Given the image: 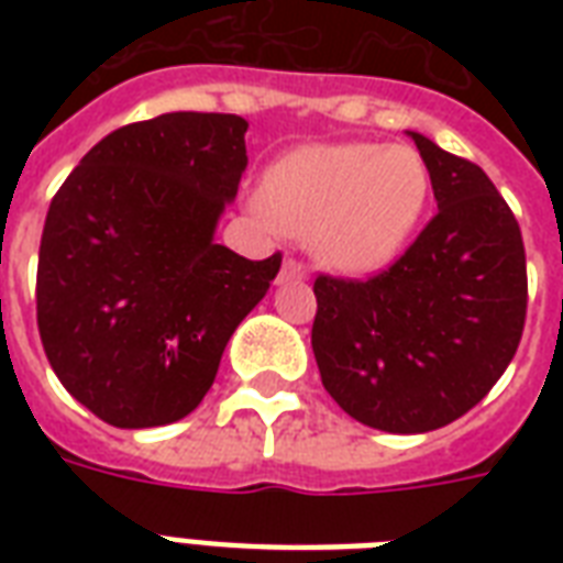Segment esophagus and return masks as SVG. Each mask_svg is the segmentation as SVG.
I'll return each mask as SVG.
<instances>
[{
  "label": "esophagus",
  "mask_w": 563,
  "mask_h": 563,
  "mask_svg": "<svg viewBox=\"0 0 563 563\" xmlns=\"http://www.w3.org/2000/svg\"><path fill=\"white\" fill-rule=\"evenodd\" d=\"M291 280H307V265L298 260H283V268L277 274V283H291Z\"/></svg>",
  "instance_id": "obj_1"
}]
</instances>
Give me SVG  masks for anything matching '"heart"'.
Returning <instances> with one entry per match:
<instances>
[{
  "mask_svg": "<svg viewBox=\"0 0 563 563\" xmlns=\"http://www.w3.org/2000/svg\"><path fill=\"white\" fill-rule=\"evenodd\" d=\"M432 180L409 145L318 143L265 172L256 212L307 236L330 272L376 274L406 251L427 212Z\"/></svg>",
  "mask_w": 563,
  "mask_h": 563,
  "instance_id": "heart-1",
  "label": "heart"
}]
</instances>
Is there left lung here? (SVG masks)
<instances>
[{"label":"left lung","instance_id":"left-lung-1","mask_svg":"<svg viewBox=\"0 0 563 563\" xmlns=\"http://www.w3.org/2000/svg\"><path fill=\"white\" fill-rule=\"evenodd\" d=\"M438 216L371 280L318 277L321 383L371 429L418 435L471 411L515 360L526 321L520 224L485 172L406 131Z\"/></svg>","mask_w":563,"mask_h":563}]
</instances>
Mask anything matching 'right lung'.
Segmentation results:
<instances>
[{"label":"right lung","instance_id":"right-lung-1","mask_svg":"<svg viewBox=\"0 0 563 563\" xmlns=\"http://www.w3.org/2000/svg\"><path fill=\"white\" fill-rule=\"evenodd\" d=\"M245 131L242 117L192 110L134 122L92 145L52 198L40 339L66 391L110 427L187 418L280 272V254L254 263L216 242Z\"/></svg>","mask_w":563,"mask_h":563}]
</instances>
